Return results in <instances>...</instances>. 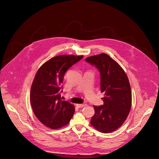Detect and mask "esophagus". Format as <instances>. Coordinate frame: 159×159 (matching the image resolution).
Returning <instances> with one entry per match:
<instances>
[{
	"instance_id": "obj_1",
	"label": "esophagus",
	"mask_w": 159,
	"mask_h": 159,
	"mask_svg": "<svg viewBox=\"0 0 159 159\" xmlns=\"http://www.w3.org/2000/svg\"><path fill=\"white\" fill-rule=\"evenodd\" d=\"M76 106L78 107V108H82V107H84L85 106H86V103H82V104H76Z\"/></svg>"
}]
</instances>
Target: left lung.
<instances>
[{
    "label": "left lung",
    "instance_id": "8db88e82",
    "mask_svg": "<svg viewBox=\"0 0 159 159\" xmlns=\"http://www.w3.org/2000/svg\"><path fill=\"white\" fill-rule=\"evenodd\" d=\"M100 73V90L105 93L103 105L93 106L94 115L90 123L97 130L112 132L124 123L132 106L130 83L124 70L108 54L102 53L86 58Z\"/></svg>",
    "mask_w": 159,
    "mask_h": 159
}]
</instances>
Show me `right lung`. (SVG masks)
I'll list each match as a JSON object with an SVG mask.
<instances>
[{
  "label": "right lung",
  "instance_id": "right-lung-1",
  "mask_svg": "<svg viewBox=\"0 0 159 159\" xmlns=\"http://www.w3.org/2000/svg\"><path fill=\"white\" fill-rule=\"evenodd\" d=\"M83 57L55 56L44 63L36 73L30 88V104L38 120L50 129L65 126L73 116V105L61 99V84L66 71Z\"/></svg>",
  "mask_w": 159,
  "mask_h": 159
}]
</instances>
